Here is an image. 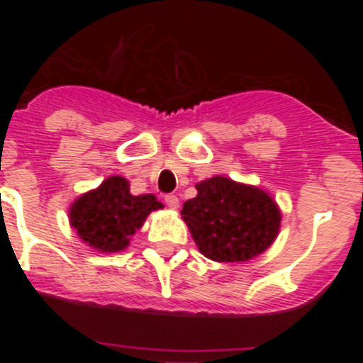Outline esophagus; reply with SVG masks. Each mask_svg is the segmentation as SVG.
Instances as JSON below:
<instances>
[{
    "label": "esophagus",
    "instance_id": "34e87169",
    "mask_svg": "<svg viewBox=\"0 0 363 363\" xmlns=\"http://www.w3.org/2000/svg\"><path fill=\"white\" fill-rule=\"evenodd\" d=\"M165 203H167V207H171V209H178L179 207V200H178V196H174V194H167Z\"/></svg>",
    "mask_w": 363,
    "mask_h": 363
}]
</instances>
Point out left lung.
I'll return each instance as SVG.
<instances>
[{
  "mask_svg": "<svg viewBox=\"0 0 363 363\" xmlns=\"http://www.w3.org/2000/svg\"><path fill=\"white\" fill-rule=\"evenodd\" d=\"M196 198L184 203L182 218L205 258L247 262L277 240L281 211L264 189L213 176L196 184Z\"/></svg>",
  "mask_w": 363,
  "mask_h": 363,
  "instance_id": "obj_1",
  "label": "left lung"
}]
</instances>
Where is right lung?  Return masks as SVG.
I'll return each instance as SVG.
<instances>
[{
  "instance_id": "obj_1",
  "label": "right lung",
  "mask_w": 363,
  "mask_h": 363,
  "mask_svg": "<svg viewBox=\"0 0 363 363\" xmlns=\"http://www.w3.org/2000/svg\"><path fill=\"white\" fill-rule=\"evenodd\" d=\"M163 209L154 194H130L129 179L108 176L99 187L74 200L69 209L70 227L89 247L99 252L127 249L130 236L142 229L152 211Z\"/></svg>"
}]
</instances>
